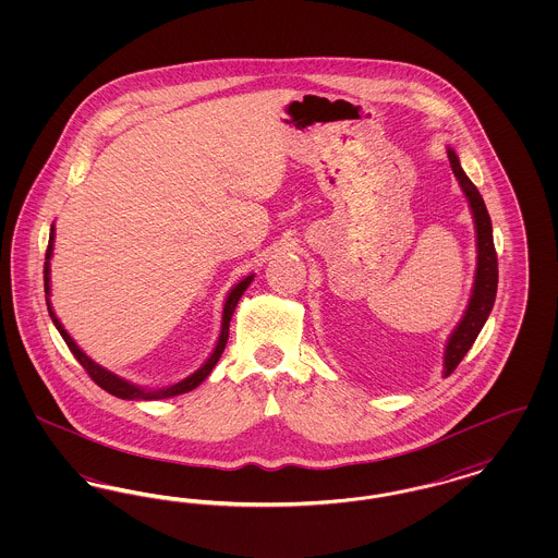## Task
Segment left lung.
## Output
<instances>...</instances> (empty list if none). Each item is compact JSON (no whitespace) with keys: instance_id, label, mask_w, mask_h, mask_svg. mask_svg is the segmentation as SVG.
<instances>
[{"instance_id":"1","label":"left lung","mask_w":558,"mask_h":558,"mask_svg":"<svg viewBox=\"0 0 558 558\" xmlns=\"http://www.w3.org/2000/svg\"><path fill=\"white\" fill-rule=\"evenodd\" d=\"M448 159H450L451 171L458 178V184L464 190V194L471 203V211L475 217L477 274H475L473 296L469 301L464 318L460 319V324L451 332L450 341L446 347V355H444V374L446 376H450L451 372L456 371V366L462 362V357L475 343L485 319L489 318V312L496 301V291H498V255H496V246H494L489 213L485 209V203L478 194L477 186L466 178V173L460 167V160L451 148H448Z\"/></svg>"}]
</instances>
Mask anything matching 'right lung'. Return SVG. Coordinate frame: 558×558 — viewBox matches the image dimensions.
<instances>
[{"instance_id": "1", "label": "right lung", "mask_w": 558, "mask_h": 558, "mask_svg": "<svg viewBox=\"0 0 558 558\" xmlns=\"http://www.w3.org/2000/svg\"><path fill=\"white\" fill-rule=\"evenodd\" d=\"M52 242L53 226L52 230H50L48 251H46V264H44V284H46V294H50V257H52ZM251 282H253V274H251V276H246L244 280H240L239 284H236V287L232 289V292L228 294L226 305H223L221 335H219V341H217V345H215V351H213L211 357L205 362V366H203V368H198V371L194 372L192 376L184 378V380H180V383H175V385H171V387H165V389H157V391L140 389V387H135L132 383H128V380L119 378L117 374L105 371V368H102V366H98L94 360H89V357L81 351L80 347H77V343L69 337V332L62 328V324L58 322V318H56V314H53L52 305H50L48 296H46V303H48V312H50V318H52L53 326L58 328V332L62 335V339H64V343H66L69 349H71V353L77 357V362H80L81 366L85 368V372L89 374V378H92L98 387H102L105 391H108V393H110V396H114V398L165 399L173 398V396H182V393H187V391L196 389V387H198V385H201V383L211 374L213 368H215V364L219 362V357H221V353H223V349H226V343H228V337H230V319L234 316V310H236V305H239L242 292L248 289V284H251Z\"/></svg>"}]
</instances>
